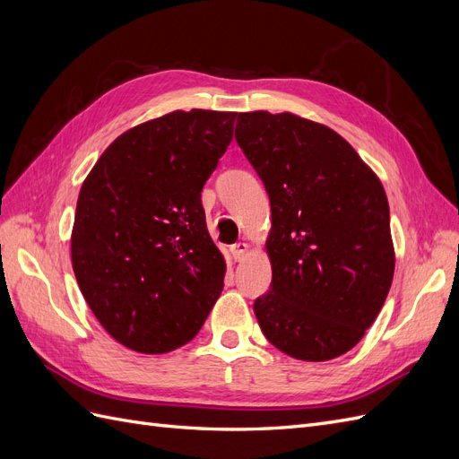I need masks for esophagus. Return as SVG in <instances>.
<instances>
[{
	"mask_svg": "<svg viewBox=\"0 0 459 459\" xmlns=\"http://www.w3.org/2000/svg\"><path fill=\"white\" fill-rule=\"evenodd\" d=\"M230 253H231V258H233L235 262L243 260V258L247 256V253H248V243H245V241H239V243L231 245V247H230Z\"/></svg>",
	"mask_w": 459,
	"mask_h": 459,
	"instance_id": "34e87169",
	"label": "esophagus"
}]
</instances>
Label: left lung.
Masks as SVG:
<instances>
[{"instance_id":"obj_1","label":"left lung","mask_w":459,"mask_h":459,"mask_svg":"<svg viewBox=\"0 0 459 459\" xmlns=\"http://www.w3.org/2000/svg\"><path fill=\"white\" fill-rule=\"evenodd\" d=\"M235 140L272 206V287L255 300L264 337L307 362L349 352L394 275L381 179L335 130L293 113H239Z\"/></svg>"}]
</instances>
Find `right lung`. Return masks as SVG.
<instances>
[{
    "mask_svg": "<svg viewBox=\"0 0 459 459\" xmlns=\"http://www.w3.org/2000/svg\"><path fill=\"white\" fill-rule=\"evenodd\" d=\"M238 113L174 110L120 134L82 184L71 258L110 337L164 354L197 335L224 289L226 260L206 230L203 186Z\"/></svg>",
    "mask_w": 459,
    "mask_h": 459,
    "instance_id": "1",
    "label": "right lung"
}]
</instances>
